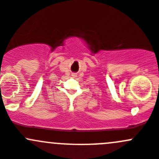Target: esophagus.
Wrapping results in <instances>:
<instances>
[{
    "label": "esophagus",
    "instance_id": "obj_1",
    "mask_svg": "<svg viewBox=\"0 0 159 159\" xmlns=\"http://www.w3.org/2000/svg\"><path fill=\"white\" fill-rule=\"evenodd\" d=\"M72 76H73V77H76L77 75H75V74H72Z\"/></svg>",
    "mask_w": 159,
    "mask_h": 159
}]
</instances>
